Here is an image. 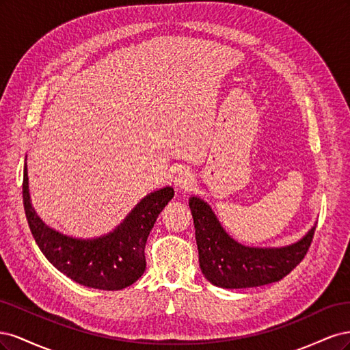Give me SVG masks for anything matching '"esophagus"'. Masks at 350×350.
<instances>
[{"mask_svg": "<svg viewBox=\"0 0 350 350\" xmlns=\"http://www.w3.org/2000/svg\"><path fill=\"white\" fill-rule=\"evenodd\" d=\"M174 184L178 188L187 189L193 185V175L189 174L187 169H178L174 176Z\"/></svg>", "mask_w": 350, "mask_h": 350, "instance_id": "34e87169", "label": "esophagus"}]
</instances>
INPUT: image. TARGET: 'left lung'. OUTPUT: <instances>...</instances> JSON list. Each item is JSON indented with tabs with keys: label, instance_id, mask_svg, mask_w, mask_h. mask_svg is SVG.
<instances>
[{
	"label": "left lung",
	"instance_id": "obj_1",
	"mask_svg": "<svg viewBox=\"0 0 350 350\" xmlns=\"http://www.w3.org/2000/svg\"><path fill=\"white\" fill-rule=\"evenodd\" d=\"M200 269L219 288L242 289L279 282L305 257L317 224L293 243L284 247H248L232 238L220 225L207 201L189 197Z\"/></svg>",
	"mask_w": 350,
	"mask_h": 350
}]
</instances>
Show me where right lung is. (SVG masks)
Segmentation results:
<instances>
[{
  "label": "right lung",
  "instance_id": "obj_1",
  "mask_svg": "<svg viewBox=\"0 0 350 350\" xmlns=\"http://www.w3.org/2000/svg\"><path fill=\"white\" fill-rule=\"evenodd\" d=\"M27 157V156H26ZM174 188L147 194L121 224L98 238H74L48 226L31 206L27 163L23 169V204L27 224L46 260L67 278L100 291H120L142 278L144 247L157 216L172 200Z\"/></svg>",
  "mask_w": 350,
  "mask_h": 350
}]
</instances>
